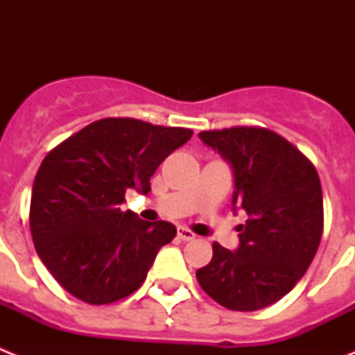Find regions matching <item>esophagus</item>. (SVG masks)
<instances>
[{
    "instance_id": "obj_1",
    "label": "esophagus",
    "mask_w": 355,
    "mask_h": 355,
    "mask_svg": "<svg viewBox=\"0 0 355 355\" xmlns=\"http://www.w3.org/2000/svg\"><path fill=\"white\" fill-rule=\"evenodd\" d=\"M178 238H180V240H183V241H190V240H193V238H196V234H193L192 231H190V229H187V227H178Z\"/></svg>"
}]
</instances>
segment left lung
Here are the masks:
<instances>
[{
    "label": "left lung",
    "mask_w": 355,
    "mask_h": 355,
    "mask_svg": "<svg viewBox=\"0 0 355 355\" xmlns=\"http://www.w3.org/2000/svg\"><path fill=\"white\" fill-rule=\"evenodd\" d=\"M199 139L233 167V209L240 245L213 243V258L197 270L200 288L233 311H258L283 299L311 265L324 231L318 172L293 144L266 128L200 131Z\"/></svg>",
    "instance_id": "left-lung-1"
}]
</instances>
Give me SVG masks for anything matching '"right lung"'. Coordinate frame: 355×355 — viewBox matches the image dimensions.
<instances>
[{"instance_id": "add662e5", "label": "right lung", "mask_w": 355, "mask_h": 355, "mask_svg": "<svg viewBox=\"0 0 355 355\" xmlns=\"http://www.w3.org/2000/svg\"><path fill=\"white\" fill-rule=\"evenodd\" d=\"M193 135L130 117L96 121L49 153L33 181L37 254L64 290L101 306L139 290L175 225L122 211L128 190L150 192L159 163Z\"/></svg>"}]
</instances>
